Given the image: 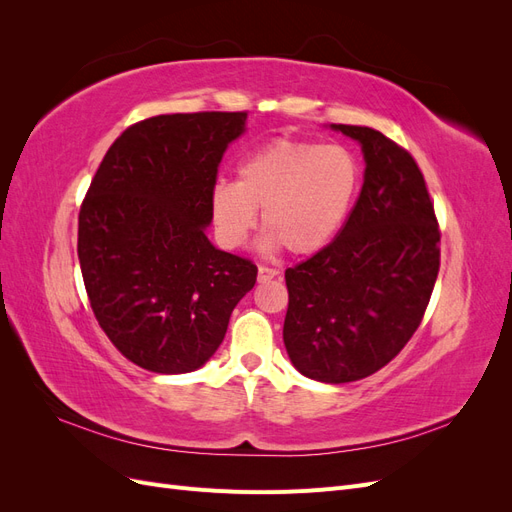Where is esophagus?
<instances>
[{"mask_svg":"<svg viewBox=\"0 0 512 512\" xmlns=\"http://www.w3.org/2000/svg\"><path fill=\"white\" fill-rule=\"evenodd\" d=\"M275 275H277V271H275V269H271V267H265V265H260V267H258V282H260V284L271 282Z\"/></svg>","mask_w":512,"mask_h":512,"instance_id":"obj_1","label":"esophagus"}]
</instances>
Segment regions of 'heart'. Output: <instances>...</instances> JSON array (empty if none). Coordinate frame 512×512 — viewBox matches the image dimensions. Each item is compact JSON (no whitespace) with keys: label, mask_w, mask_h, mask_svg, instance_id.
Instances as JSON below:
<instances>
[{"label":"heart","mask_w":512,"mask_h":512,"mask_svg":"<svg viewBox=\"0 0 512 512\" xmlns=\"http://www.w3.org/2000/svg\"><path fill=\"white\" fill-rule=\"evenodd\" d=\"M359 177V160L344 145L275 138L245 156L239 181L213 188L215 230L224 245L239 247L256 226V211H262L265 247L316 254L346 222Z\"/></svg>","instance_id":"heart-1"}]
</instances>
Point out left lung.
<instances>
[{
  "instance_id": "1",
  "label": "left lung",
  "mask_w": 512,
  "mask_h": 512,
  "mask_svg": "<svg viewBox=\"0 0 512 512\" xmlns=\"http://www.w3.org/2000/svg\"><path fill=\"white\" fill-rule=\"evenodd\" d=\"M361 143L365 179L337 237L286 269L284 344L303 376L376 374L421 324L440 271V228L410 151L382 132L333 123Z\"/></svg>"
}]
</instances>
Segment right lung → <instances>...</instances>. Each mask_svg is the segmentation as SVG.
Masks as SVG:
<instances>
[{
	"instance_id": "right-lung-1",
	"label": "right lung",
	"mask_w": 512,
	"mask_h": 512,
	"mask_svg": "<svg viewBox=\"0 0 512 512\" xmlns=\"http://www.w3.org/2000/svg\"><path fill=\"white\" fill-rule=\"evenodd\" d=\"M247 113L158 115L123 130L79 211L89 305L113 346L156 374H188L220 348L256 284L252 260L205 235L228 143Z\"/></svg>"
}]
</instances>
